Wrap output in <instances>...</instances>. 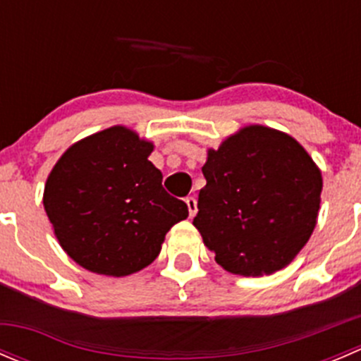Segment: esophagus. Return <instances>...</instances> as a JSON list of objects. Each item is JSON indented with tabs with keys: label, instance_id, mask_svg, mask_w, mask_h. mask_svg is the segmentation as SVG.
<instances>
[{
	"label": "esophagus",
	"instance_id": "1",
	"mask_svg": "<svg viewBox=\"0 0 361 361\" xmlns=\"http://www.w3.org/2000/svg\"><path fill=\"white\" fill-rule=\"evenodd\" d=\"M185 202H187L188 214H190V216H195V213H197V201H195V197H187Z\"/></svg>",
	"mask_w": 361,
	"mask_h": 361
}]
</instances>
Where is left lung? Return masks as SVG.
<instances>
[{"label": "left lung", "mask_w": 361, "mask_h": 361, "mask_svg": "<svg viewBox=\"0 0 361 361\" xmlns=\"http://www.w3.org/2000/svg\"><path fill=\"white\" fill-rule=\"evenodd\" d=\"M194 225L225 271L272 274L305 246L318 221L323 178L290 134L245 126L207 150Z\"/></svg>", "instance_id": "obj_1"}]
</instances>
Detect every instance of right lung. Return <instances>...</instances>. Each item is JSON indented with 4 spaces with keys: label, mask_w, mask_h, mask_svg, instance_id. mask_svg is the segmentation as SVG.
<instances>
[{
    "label": "right lung",
    "mask_w": 361,
    "mask_h": 361,
    "mask_svg": "<svg viewBox=\"0 0 361 361\" xmlns=\"http://www.w3.org/2000/svg\"><path fill=\"white\" fill-rule=\"evenodd\" d=\"M154 143L126 126L76 141L47 178L43 206L69 258L96 274L129 276L159 257L187 204L162 188Z\"/></svg>",
    "instance_id": "1"
}]
</instances>
